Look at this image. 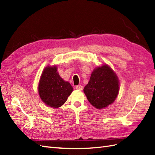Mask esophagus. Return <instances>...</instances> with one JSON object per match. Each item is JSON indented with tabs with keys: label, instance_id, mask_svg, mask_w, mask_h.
I'll return each instance as SVG.
<instances>
[{
	"label": "esophagus",
	"instance_id": "1",
	"mask_svg": "<svg viewBox=\"0 0 155 155\" xmlns=\"http://www.w3.org/2000/svg\"><path fill=\"white\" fill-rule=\"evenodd\" d=\"M76 89L78 90H82V86L81 85H78L76 86Z\"/></svg>",
	"mask_w": 155,
	"mask_h": 155
}]
</instances>
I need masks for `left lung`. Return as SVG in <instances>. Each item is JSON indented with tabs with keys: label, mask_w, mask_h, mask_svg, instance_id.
<instances>
[{
	"label": "left lung",
	"mask_w": 155,
	"mask_h": 155,
	"mask_svg": "<svg viewBox=\"0 0 155 155\" xmlns=\"http://www.w3.org/2000/svg\"><path fill=\"white\" fill-rule=\"evenodd\" d=\"M119 91L116 73L107 65L95 69L84 92L89 102L98 109L107 107L114 102Z\"/></svg>",
	"instance_id": "obj_1"
}]
</instances>
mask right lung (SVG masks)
<instances>
[{"mask_svg": "<svg viewBox=\"0 0 155 155\" xmlns=\"http://www.w3.org/2000/svg\"><path fill=\"white\" fill-rule=\"evenodd\" d=\"M73 87L57 72L56 66H47L44 69L38 87L39 96L48 106L60 107L73 92Z\"/></svg>", "mask_w": 155, "mask_h": 155, "instance_id": "obj_1", "label": "right lung"}]
</instances>
